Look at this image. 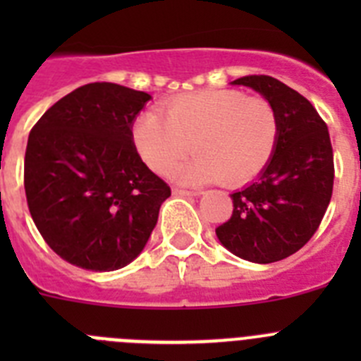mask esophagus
<instances>
[{"label": "esophagus", "mask_w": 361, "mask_h": 361, "mask_svg": "<svg viewBox=\"0 0 361 361\" xmlns=\"http://www.w3.org/2000/svg\"><path fill=\"white\" fill-rule=\"evenodd\" d=\"M175 195H183V197H199L202 191H191V190H184V188H173Z\"/></svg>", "instance_id": "esophagus-1"}]
</instances>
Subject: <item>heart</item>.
I'll return each instance as SVG.
<instances>
[{"label":"heart","instance_id":"b5f03b06","mask_svg":"<svg viewBox=\"0 0 361 361\" xmlns=\"http://www.w3.org/2000/svg\"><path fill=\"white\" fill-rule=\"evenodd\" d=\"M279 133V116L266 99L240 90H202L171 99L162 116L142 114L133 123L132 141L155 173H168L193 145L199 155L178 170V177L238 186L269 164Z\"/></svg>","mask_w":361,"mask_h":361}]
</instances>
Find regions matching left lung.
I'll use <instances>...</instances> for the list:
<instances>
[{"mask_svg":"<svg viewBox=\"0 0 361 361\" xmlns=\"http://www.w3.org/2000/svg\"><path fill=\"white\" fill-rule=\"evenodd\" d=\"M233 85L250 86L273 104L280 133L266 170L231 195V219L216 228V237L244 260L279 262L311 240L331 202L334 159L329 130L307 99L279 79L244 75Z\"/></svg>","mask_w":361,"mask_h":361,"instance_id":"1","label":"left lung"}]
</instances>
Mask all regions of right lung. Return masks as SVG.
I'll return each instance as SVG.
<instances>
[{
  "label": "right lung",
  "instance_id": "add662e5",
  "mask_svg": "<svg viewBox=\"0 0 361 361\" xmlns=\"http://www.w3.org/2000/svg\"><path fill=\"white\" fill-rule=\"evenodd\" d=\"M149 101L116 82H90L59 99L30 130L25 193L50 250L72 266L116 271L130 264L157 224L170 186L132 141Z\"/></svg>",
  "mask_w": 361,
  "mask_h": 361
}]
</instances>
